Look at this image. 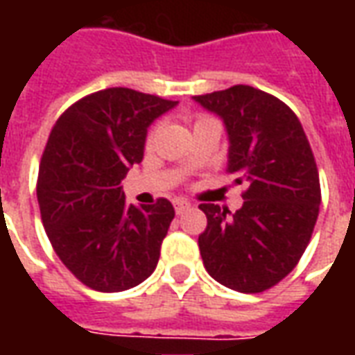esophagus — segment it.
I'll return each mask as SVG.
<instances>
[{"label":"esophagus","instance_id":"obj_1","mask_svg":"<svg viewBox=\"0 0 355 355\" xmlns=\"http://www.w3.org/2000/svg\"><path fill=\"white\" fill-rule=\"evenodd\" d=\"M173 205H175V211H177V215H182L186 209L190 207V203L186 200H175L173 201Z\"/></svg>","mask_w":355,"mask_h":355}]
</instances>
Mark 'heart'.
Returning <instances> with one entry per match:
<instances>
[{
    "label": "heart",
    "instance_id": "obj_1",
    "mask_svg": "<svg viewBox=\"0 0 355 355\" xmlns=\"http://www.w3.org/2000/svg\"><path fill=\"white\" fill-rule=\"evenodd\" d=\"M205 119H211V117H205V116L198 117V119H196V123H200V121H205ZM154 135H155V129H154V131H150V135H148V140H146L148 146L152 144V140H154Z\"/></svg>",
    "mask_w": 355,
    "mask_h": 355
}]
</instances>
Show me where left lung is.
I'll return each mask as SVG.
<instances>
[{"instance_id": "1", "label": "left lung", "mask_w": 355, "mask_h": 355, "mask_svg": "<svg viewBox=\"0 0 355 355\" xmlns=\"http://www.w3.org/2000/svg\"><path fill=\"white\" fill-rule=\"evenodd\" d=\"M193 101L223 117L226 171L247 184L234 215L200 205L207 216L198 239L203 266L228 289L262 293L297 266L312 238L321 203L312 148L295 112L261 89L234 85Z\"/></svg>"}]
</instances>
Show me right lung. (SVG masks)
Masks as SVG:
<instances>
[{
  "mask_svg": "<svg viewBox=\"0 0 355 355\" xmlns=\"http://www.w3.org/2000/svg\"><path fill=\"white\" fill-rule=\"evenodd\" d=\"M175 106L110 87L73 102L51 131L37 175L40 213L58 259L91 289H131L157 266L175 209L165 198L135 207L121 180L142 162L148 127Z\"/></svg>",
  "mask_w": 355,
  "mask_h": 355,
  "instance_id": "add662e5",
  "label": "right lung"
}]
</instances>
